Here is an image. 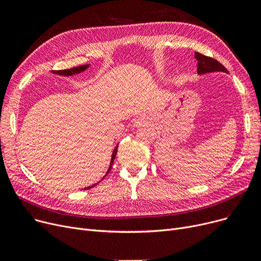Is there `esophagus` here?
I'll return each mask as SVG.
<instances>
[{"instance_id":"1","label":"esophagus","mask_w":261,"mask_h":261,"mask_svg":"<svg viewBox=\"0 0 261 261\" xmlns=\"http://www.w3.org/2000/svg\"><path fill=\"white\" fill-rule=\"evenodd\" d=\"M146 120H147L146 115H141V116H139L138 118L135 119V121H134V125H135V126H139V125H141L142 122H145Z\"/></svg>"}]
</instances>
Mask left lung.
Masks as SVG:
<instances>
[{
  "mask_svg": "<svg viewBox=\"0 0 261 261\" xmlns=\"http://www.w3.org/2000/svg\"><path fill=\"white\" fill-rule=\"evenodd\" d=\"M195 58L198 61V74L203 75L212 72H224L228 73L226 68L214 58L204 56V55L196 51Z\"/></svg>",
  "mask_w": 261,
  "mask_h": 261,
  "instance_id": "left-lung-1",
  "label": "left lung"
}]
</instances>
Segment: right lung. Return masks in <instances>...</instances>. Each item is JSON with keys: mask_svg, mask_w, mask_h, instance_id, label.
I'll list each match as a JSON object with an SVG mask.
<instances>
[{"mask_svg": "<svg viewBox=\"0 0 261 261\" xmlns=\"http://www.w3.org/2000/svg\"><path fill=\"white\" fill-rule=\"evenodd\" d=\"M88 67H89V64H86V65H80V66H76V67L68 68V70L54 71V73H55V74H59V75H64V76H71V75H74V74H78V73H80V72H84L85 70H87ZM117 148H118V146H116V147H115L114 151H113V153H112L111 163H110V166H109V169H108V171H107V174L109 173V171L111 170V168H112V165H113L114 159H115V156H116V153H117ZM105 176H106V175H105ZM105 176H103V177H105ZM103 177H102V179H103ZM99 182H100V181H99ZM99 182H98V183H99ZM98 183H96V184H94V185H92V186H90V187H87V188H85V189H89V188H92V187H94L95 185H97Z\"/></svg>", "mask_w": 261, "mask_h": 261, "instance_id": "1", "label": "right lung"}]
</instances>
